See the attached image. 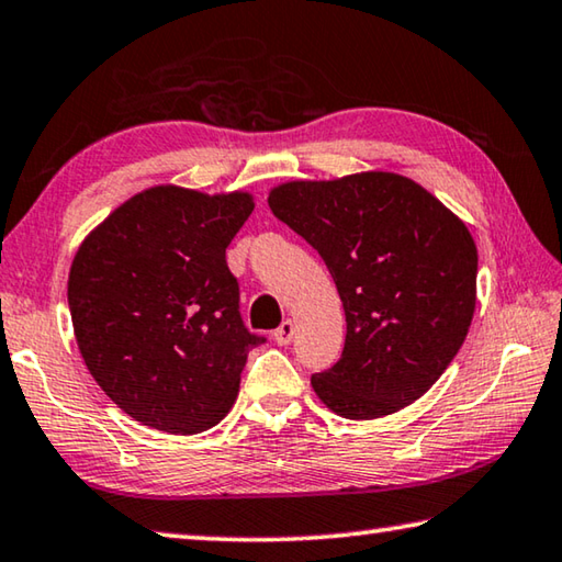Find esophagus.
<instances>
[{"instance_id":"obj_1","label":"esophagus","mask_w":562,"mask_h":562,"mask_svg":"<svg viewBox=\"0 0 562 562\" xmlns=\"http://www.w3.org/2000/svg\"><path fill=\"white\" fill-rule=\"evenodd\" d=\"M293 334H296V328H293V321H283V324L273 330V338L279 346H289L293 341Z\"/></svg>"}]
</instances>
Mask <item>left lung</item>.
<instances>
[{"label": "left lung", "instance_id": "8db88e82", "mask_svg": "<svg viewBox=\"0 0 562 562\" xmlns=\"http://www.w3.org/2000/svg\"><path fill=\"white\" fill-rule=\"evenodd\" d=\"M269 206L316 248L344 301V353L311 375L318 398L351 420L418 401L473 321L477 251L463 221L389 171L281 183Z\"/></svg>", "mask_w": 562, "mask_h": 562}]
</instances>
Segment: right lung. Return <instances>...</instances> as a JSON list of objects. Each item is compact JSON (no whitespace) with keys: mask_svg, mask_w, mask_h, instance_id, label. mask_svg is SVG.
Instances as JSON below:
<instances>
[{"mask_svg":"<svg viewBox=\"0 0 562 562\" xmlns=\"http://www.w3.org/2000/svg\"><path fill=\"white\" fill-rule=\"evenodd\" d=\"M241 191L206 196L154 187L119 206L79 246L69 271L74 336L119 408L167 434H201L234 406L246 356L226 246L251 216Z\"/></svg>","mask_w":562,"mask_h":562,"instance_id":"obj_1","label":"right lung"}]
</instances>
